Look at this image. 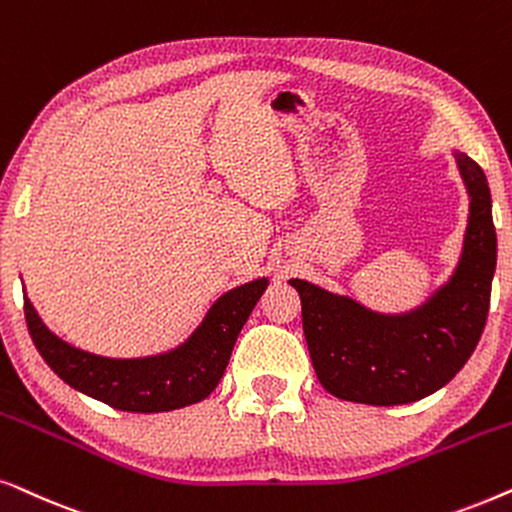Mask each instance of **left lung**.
<instances>
[{"label": "left lung", "mask_w": 512, "mask_h": 512, "mask_svg": "<svg viewBox=\"0 0 512 512\" xmlns=\"http://www.w3.org/2000/svg\"><path fill=\"white\" fill-rule=\"evenodd\" d=\"M468 194V222L452 276L426 302L381 313L349 295L290 278L302 299L313 370L327 393L349 403H417L454 379L480 342L496 271V229L487 175L454 149Z\"/></svg>", "instance_id": "1"}]
</instances>
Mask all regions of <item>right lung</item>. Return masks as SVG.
I'll return each mask as SVG.
<instances>
[{
  "label": "right lung",
  "instance_id": "1",
  "mask_svg": "<svg viewBox=\"0 0 512 512\" xmlns=\"http://www.w3.org/2000/svg\"><path fill=\"white\" fill-rule=\"evenodd\" d=\"M269 278L238 285L215 299L185 342L154 356L109 358L65 342L25 295V320L46 365L74 391L124 412H170L201 403L220 384L238 332L267 290ZM25 292V288H23Z\"/></svg>",
  "mask_w": 512,
  "mask_h": 512
}]
</instances>
